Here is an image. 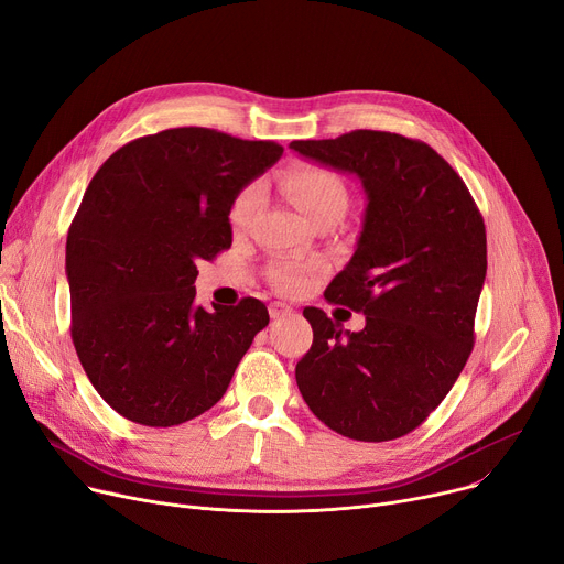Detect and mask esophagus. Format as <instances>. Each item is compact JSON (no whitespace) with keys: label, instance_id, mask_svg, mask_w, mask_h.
I'll return each instance as SVG.
<instances>
[{"label":"esophagus","instance_id":"obj_1","mask_svg":"<svg viewBox=\"0 0 564 564\" xmlns=\"http://www.w3.org/2000/svg\"><path fill=\"white\" fill-rule=\"evenodd\" d=\"M290 313H292V308H290L288 304H283V302H272V304H270V315H272L274 319L285 317V315H290Z\"/></svg>","mask_w":564,"mask_h":564}]
</instances>
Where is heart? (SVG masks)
<instances>
[{"mask_svg": "<svg viewBox=\"0 0 564 564\" xmlns=\"http://www.w3.org/2000/svg\"><path fill=\"white\" fill-rule=\"evenodd\" d=\"M281 187L290 202L302 210L311 221L322 217H343L349 204L347 185L333 170L313 163H299L281 174ZM260 204V187L247 185L234 199L229 221L236 231L245 229ZM272 283L281 292H302L308 283V272L296 265H279L272 270Z\"/></svg>", "mask_w": 564, "mask_h": 564, "instance_id": "b5f03b06", "label": "heart"}]
</instances>
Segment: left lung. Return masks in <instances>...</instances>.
<instances>
[{"label":"left lung","instance_id":"left-lung-1","mask_svg":"<svg viewBox=\"0 0 564 564\" xmlns=\"http://www.w3.org/2000/svg\"><path fill=\"white\" fill-rule=\"evenodd\" d=\"M290 149L356 174L367 195L356 251L324 292L362 313L365 328L349 333L319 308L304 311L313 347L294 369L299 392L335 433L397 440L426 422L471 354L487 272L480 210L422 140L358 129Z\"/></svg>","mask_w":564,"mask_h":564}]
</instances>
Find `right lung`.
Returning <instances> with one entry per match:
<instances>
[{"mask_svg":"<svg viewBox=\"0 0 564 564\" xmlns=\"http://www.w3.org/2000/svg\"><path fill=\"white\" fill-rule=\"evenodd\" d=\"M283 147L204 127L127 142L93 176L72 219L65 272L72 343L99 397L142 426L199 417L227 392L253 335V296L204 311L197 262L231 247L229 210Z\"/></svg>","mask_w":564,"mask_h":564,"instance_id":"obj_1","label":"right lung"}]
</instances>
